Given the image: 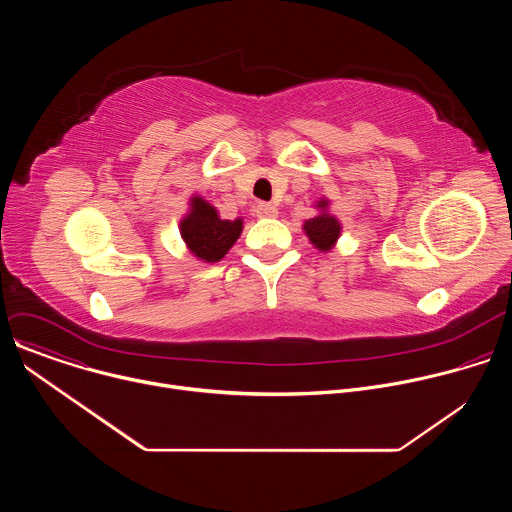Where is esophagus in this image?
Masks as SVG:
<instances>
[{
  "mask_svg": "<svg viewBox=\"0 0 512 512\" xmlns=\"http://www.w3.org/2000/svg\"><path fill=\"white\" fill-rule=\"evenodd\" d=\"M255 214H257L259 218H271V216L277 214V208H275L273 204H269V202H259V204L255 206Z\"/></svg>",
  "mask_w": 512,
  "mask_h": 512,
  "instance_id": "34e87169",
  "label": "esophagus"
}]
</instances>
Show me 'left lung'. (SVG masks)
Listing matches in <instances>:
<instances>
[{
	"instance_id": "8db88e82",
	"label": "left lung",
	"mask_w": 512,
	"mask_h": 512,
	"mask_svg": "<svg viewBox=\"0 0 512 512\" xmlns=\"http://www.w3.org/2000/svg\"><path fill=\"white\" fill-rule=\"evenodd\" d=\"M320 206L324 208L326 202H320ZM304 231H306V235L310 237V241H312L320 251H328V249H332L334 241H336L338 235H340V225H338V221H336L334 216L322 212V214L310 218V221H306Z\"/></svg>"
}]
</instances>
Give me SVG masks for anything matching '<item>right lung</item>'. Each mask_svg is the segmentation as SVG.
Instances as JSON below:
<instances>
[{
    "instance_id": "1",
    "label": "right lung",
    "mask_w": 512,
    "mask_h": 512,
    "mask_svg": "<svg viewBox=\"0 0 512 512\" xmlns=\"http://www.w3.org/2000/svg\"><path fill=\"white\" fill-rule=\"evenodd\" d=\"M241 231V218H237V221H221L216 210L202 198L192 200L190 214L180 223V233L188 249L196 257L210 263L227 255V251L239 239Z\"/></svg>"
}]
</instances>
